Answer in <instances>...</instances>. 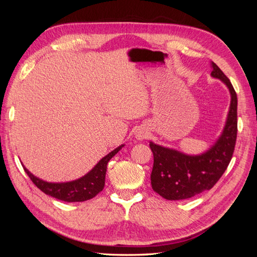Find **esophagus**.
Masks as SVG:
<instances>
[{
    "mask_svg": "<svg viewBox=\"0 0 257 257\" xmlns=\"http://www.w3.org/2000/svg\"><path fill=\"white\" fill-rule=\"evenodd\" d=\"M148 137V132L147 130H145L144 127H141L136 130L135 132V138L137 139V141H144V139H146Z\"/></svg>",
    "mask_w": 257,
    "mask_h": 257,
    "instance_id": "obj_1",
    "label": "esophagus"
}]
</instances>
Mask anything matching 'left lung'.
Returning <instances> with one entry per match:
<instances>
[{
	"instance_id": "obj_1",
	"label": "left lung",
	"mask_w": 257,
	"mask_h": 257,
	"mask_svg": "<svg viewBox=\"0 0 257 257\" xmlns=\"http://www.w3.org/2000/svg\"><path fill=\"white\" fill-rule=\"evenodd\" d=\"M213 78L223 81L230 93V106L221 136L209 149L189 155L150 142L153 153L151 185L154 192L168 200L188 199L208 191L226 170L237 139V94L220 67L211 62Z\"/></svg>"
}]
</instances>
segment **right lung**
<instances>
[{"label": "right lung", "mask_w": 257, "mask_h": 257, "mask_svg": "<svg viewBox=\"0 0 257 257\" xmlns=\"http://www.w3.org/2000/svg\"><path fill=\"white\" fill-rule=\"evenodd\" d=\"M123 146L124 145H121L120 147L115 148L113 151L109 152L100 160L87 175L74 181L61 183L47 182L31 174L25 166H23V169L37 188L51 197L67 201V203L89 200L96 196L104 189L108 162L121 150Z\"/></svg>", "instance_id": "obj_1"}]
</instances>
